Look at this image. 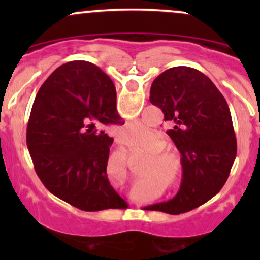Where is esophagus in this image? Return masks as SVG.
<instances>
[{
	"label": "esophagus",
	"mask_w": 260,
	"mask_h": 260,
	"mask_svg": "<svg viewBox=\"0 0 260 260\" xmlns=\"http://www.w3.org/2000/svg\"><path fill=\"white\" fill-rule=\"evenodd\" d=\"M115 143H117V145H118V146H120V147H127V146L124 145V143L122 142V141L118 140V138H115Z\"/></svg>",
	"instance_id": "esophagus-1"
}]
</instances>
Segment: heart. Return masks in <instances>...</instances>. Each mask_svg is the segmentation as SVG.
Wrapping results in <instances>:
<instances>
[{
	"mask_svg": "<svg viewBox=\"0 0 260 260\" xmlns=\"http://www.w3.org/2000/svg\"><path fill=\"white\" fill-rule=\"evenodd\" d=\"M154 135H156V129L151 124H148L146 122H141V120H135V122L127 123L118 132V137L123 142L129 146L137 147L148 145L152 137H154ZM161 157L170 158L172 156L165 152V153H161Z\"/></svg>",
	"mask_w": 260,
	"mask_h": 260,
	"instance_id": "1",
	"label": "heart"
}]
</instances>
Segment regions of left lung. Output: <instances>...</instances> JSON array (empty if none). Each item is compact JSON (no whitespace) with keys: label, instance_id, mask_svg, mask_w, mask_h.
Masks as SVG:
<instances>
[{"label":"left lung","instance_id":"obj_1","mask_svg":"<svg viewBox=\"0 0 260 260\" xmlns=\"http://www.w3.org/2000/svg\"><path fill=\"white\" fill-rule=\"evenodd\" d=\"M149 102L174 124L167 135L181 153L182 181L172 200L146 210L190 211L216 195L237 156V138L226 101L199 70L175 67L153 80Z\"/></svg>","mask_w":260,"mask_h":260}]
</instances>
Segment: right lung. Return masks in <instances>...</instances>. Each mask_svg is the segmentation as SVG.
I'll use <instances>...</instances> for the list:
<instances>
[{
  "instance_id": "add662e5",
  "label": "right lung",
  "mask_w": 260,
  "mask_h": 260,
  "mask_svg": "<svg viewBox=\"0 0 260 260\" xmlns=\"http://www.w3.org/2000/svg\"><path fill=\"white\" fill-rule=\"evenodd\" d=\"M111 78L83 60L57 68L36 94L27 124L28 151L39 179L65 203L83 211L125 209L107 175L111 125L117 112Z\"/></svg>"
}]
</instances>
